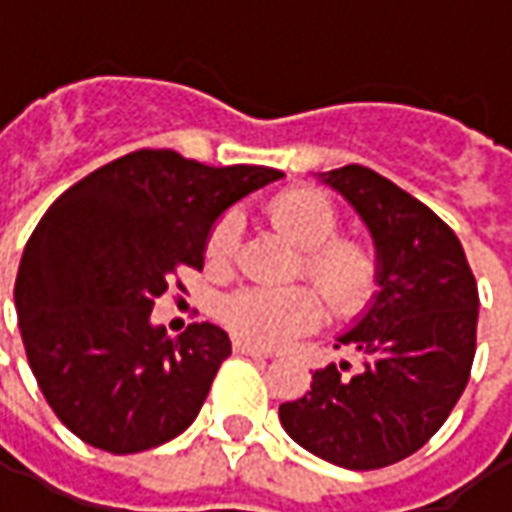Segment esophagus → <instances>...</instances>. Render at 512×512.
<instances>
[{
    "instance_id": "34e87169",
    "label": "esophagus",
    "mask_w": 512,
    "mask_h": 512,
    "mask_svg": "<svg viewBox=\"0 0 512 512\" xmlns=\"http://www.w3.org/2000/svg\"><path fill=\"white\" fill-rule=\"evenodd\" d=\"M233 351L241 356H255V359H271V351H266V348H257V345L252 343H244V340H235Z\"/></svg>"
}]
</instances>
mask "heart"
Returning a JSON list of instances; mask_svg holds the SVG:
<instances>
[{
  "mask_svg": "<svg viewBox=\"0 0 512 512\" xmlns=\"http://www.w3.org/2000/svg\"><path fill=\"white\" fill-rule=\"evenodd\" d=\"M268 216L301 249L299 277H307L321 293L329 310L356 315L365 310L378 288V257L373 246L337 235L340 213L334 202L315 189H290L268 205ZM241 238V222L224 213L213 224L205 260L211 271H227ZM222 323L246 343L274 348L310 332L321 321V301L310 288H241L219 304Z\"/></svg>",
  "mask_w": 512,
  "mask_h": 512,
  "instance_id": "1",
  "label": "heart"
}]
</instances>
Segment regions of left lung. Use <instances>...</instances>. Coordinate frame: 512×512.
<instances>
[{"label":"left lung","mask_w":512,"mask_h":512,"mask_svg":"<svg viewBox=\"0 0 512 512\" xmlns=\"http://www.w3.org/2000/svg\"><path fill=\"white\" fill-rule=\"evenodd\" d=\"M321 178L373 235L378 293L337 337L362 365L315 370L310 392L282 403L279 419L312 455L370 472L414 455L450 417L472 373L480 296L458 235L425 202L359 164Z\"/></svg>","instance_id":"1"}]
</instances>
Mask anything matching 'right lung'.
Here are the masks:
<instances>
[{"label": "right lung", "mask_w": 512, "mask_h": 512, "mask_svg": "<svg viewBox=\"0 0 512 512\" xmlns=\"http://www.w3.org/2000/svg\"><path fill=\"white\" fill-rule=\"evenodd\" d=\"M279 178V169L208 167L145 147L51 202L13 296L29 367L73 436L131 455L194 422L230 337L191 323L172 340L150 312L180 266L200 271L219 213Z\"/></svg>", "instance_id": "obj_1"}]
</instances>
